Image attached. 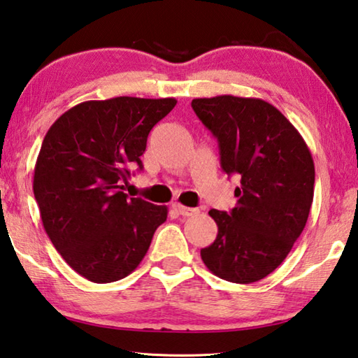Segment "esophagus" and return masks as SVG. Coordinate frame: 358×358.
<instances>
[{
	"label": "esophagus",
	"instance_id": "obj_1",
	"mask_svg": "<svg viewBox=\"0 0 358 358\" xmlns=\"http://www.w3.org/2000/svg\"><path fill=\"white\" fill-rule=\"evenodd\" d=\"M172 208L175 211H177L178 214H181V216H196V214H199V210L197 208H189V206H183L181 203H173Z\"/></svg>",
	"mask_w": 358,
	"mask_h": 358
}]
</instances>
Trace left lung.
Wrapping results in <instances>:
<instances>
[{"instance_id":"obj_1","label":"left lung","mask_w":358,"mask_h":358,"mask_svg":"<svg viewBox=\"0 0 358 358\" xmlns=\"http://www.w3.org/2000/svg\"><path fill=\"white\" fill-rule=\"evenodd\" d=\"M191 105L219 142L220 166L241 177L231 213L210 211L217 236L200 257L227 282H258L283 263L307 224L315 189L310 148L262 99L217 95Z\"/></svg>"}]
</instances>
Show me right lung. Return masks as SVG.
Instances as JSON below:
<instances>
[{
  "label": "right lung",
  "instance_id": "1",
  "mask_svg": "<svg viewBox=\"0 0 358 358\" xmlns=\"http://www.w3.org/2000/svg\"><path fill=\"white\" fill-rule=\"evenodd\" d=\"M175 99L115 96L70 108L45 134L34 167L43 229L66 263L94 283L138 268L167 206L123 192L129 166L142 169L150 129Z\"/></svg>",
  "mask_w": 358,
  "mask_h": 358
}]
</instances>
